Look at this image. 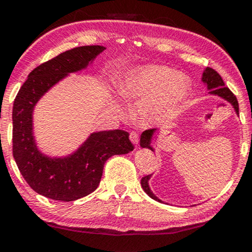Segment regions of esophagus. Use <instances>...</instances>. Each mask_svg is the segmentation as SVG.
I'll list each match as a JSON object with an SVG mask.
<instances>
[{"instance_id":"1","label":"esophagus","mask_w":252,"mask_h":252,"mask_svg":"<svg viewBox=\"0 0 252 252\" xmlns=\"http://www.w3.org/2000/svg\"><path fill=\"white\" fill-rule=\"evenodd\" d=\"M129 138H130V141H131V142L134 143V144H137L138 143V134L136 131L130 132Z\"/></svg>"}]
</instances>
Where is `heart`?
Masks as SVG:
<instances>
[{"instance_id":"heart-1","label":"heart","mask_w":252,"mask_h":252,"mask_svg":"<svg viewBox=\"0 0 252 252\" xmlns=\"http://www.w3.org/2000/svg\"><path fill=\"white\" fill-rule=\"evenodd\" d=\"M121 94L138 102L137 116L142 124L168 117L189 97L190 82L167 66L150 65L132 70L121 84Z\"/></svg>"}]
</instances>
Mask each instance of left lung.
Instances as JSON below:
<instances>
[{"instance_id":"obj_1","label":"left lung","mask_w":252,"mask_h":252,"mask_svg":"<svg viewBox=\"0 0 252 252\" xmlns=\"http://www.w3.org/2000/svg\"><path fill=\"white\" fill-rule=\"evenodd\" d=\"M201 80L207 85V90H210V92H209L210 94H215V96H218V97L222 98V99L227 100V102L233 106L236 114L237 115L239 114L238 100H237L235 94L230 91V89L225 86L224 80H222L221 77L219 76L218 72L215 71L213 68H211V67H206L204 70V72H202ZM156 132H158V129L144 130V131L142 132V135H141L140 146L142 147V148H148L152 150V152H154V148L152 147V141H153V137H154V135L156 134ZM150 176L152 175H146L141 179V186H142L143 190L150 196V198L154 199V200L158 201V202H162V200H160V199H158V196H156L154 193L152 192V189H150L149 184H148Z\"/></svg>"}]
</instances>
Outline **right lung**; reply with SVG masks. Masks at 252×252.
I'll list each match as a JSON object with an SVG mask.
<instances>
[{"label":"right lung","mask_w":252,"mask_h":252,"mask_svg":"<svg viewBox=\"0 0 252 252\" xmlns=\"http://www.w3.org/2000/svg\"><path fill=\"white\" fill-rule=\"evenodd\" d=\"M105 50L82 46L60 53L28 74L13 106V155L20 173L36 193L60 201H73L94 192L102 179L104 163L112 155L134 150L129 132H92L72 154L50 158L37 149L33 135V110L37 100L68 73L82 71Z\"/></svg>","instance_id":"1"}]
</instances>
